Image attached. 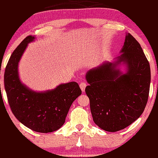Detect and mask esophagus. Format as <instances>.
I'll list each match as a JSON object with an SVG mask.
<instances>
[{"mask_svg":"<svg viewBox=\"0 0 158 158\" xmlns=\"http://www.w3.org/2000/svg\"><path fill=\"white\" fill-rule=\"evenodd\" d=\"M79 86H80V88H81V91H82L83 92H85V89L86 86H87L86 83H84V82H81V83L79 84Z\"/></svg>","mask_w":158,"mask_h":158,"instance_id":"1","label":"esophagus"}]
</instances>
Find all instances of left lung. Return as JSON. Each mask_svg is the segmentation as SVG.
Instances as JSON below:
<instances>
[{"label":"left lung","instance_id":"left-lung-1","mask_svg":"<svg viewBox=\"0 0 158 158\" xmlns=\"http://www.w3.org/2000/svg\"><path fill=\"white\" fill-rule=\"evenodd\" d=\"M120 53L113 62H106L87 72L93 120L107 132L130 126L142 115L148 100L151 83L149 63L139 42L127 33ZM127 65L123 74L118 68Z\"/></svg>","mask_w":158,"mask_h":158}]
</instances>
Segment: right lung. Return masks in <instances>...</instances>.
Listing matches in <instances>:
<instances>
[{
  "instance_id": "right-lung-1",
  "label": "right lung",
  "mask_w": 158,
  "mask_h": 158,
  "mask_svg": "<svg viewBox=\"0 0 158 158\" xmlns=\"http://www.w3.org/2000/svg\"><path fill=\"white\" fill-rule=\"evenodd\" d=\"M35 39V36H28L12 53L5 68V88L10 108L19 122L35 132H52L64 123L70 106L81 94V90L75 81L43 92L33 91L23 84L18 64L28 43Z\"/></svg>"
}]
</instances>
